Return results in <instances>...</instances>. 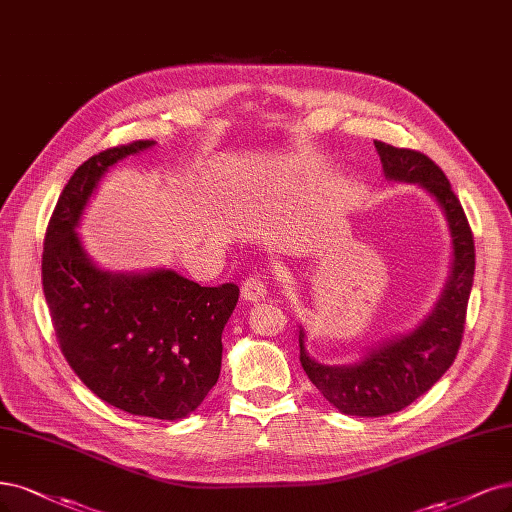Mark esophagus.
I'll return each instance as SVG.
<instances>
[{
    "label": "esophagus",
    "instance_id": "esophagus-1",
    "mask_svg": "<svg viewBox=\"0 0 512 512\" xmlns=\"http://www.w3.org/2000/svg\"><path fill=\"white\" fill-rule=\"evenodd\" d=\"M241 296L243 301L248 303H260L264 301V296H267V284H264V279L260 275H252L243 281Z\"/></svg>",
    "mask_w": 512,
    "mask_h": 512
}]
</instances>
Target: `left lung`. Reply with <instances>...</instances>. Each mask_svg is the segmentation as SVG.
<instances>
[{
	"label": "left lung",
	"mask_w": 512,
	"mask_h": 512,
	"mask_svg": "<svg viewBox=\"0 0 512 512\" xmlns=\"http://www.w3.org/2000/svg\"><path fill=\"white\" fill-rule=\"evenodd\" d=\"M390 180L424 186L445 209L453 237V271L436 309L413 332L368 351L351 366H324L305 351L298 332L301 364L311 383L345 415L381 417L409 407L447 373L460 351L474 277V237L447 175L424 152L375 142Z\"/></svg>",
	"instance_id": "1"
}]
</instances>
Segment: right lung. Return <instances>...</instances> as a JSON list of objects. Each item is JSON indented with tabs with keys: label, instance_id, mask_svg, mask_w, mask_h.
I'll return each instance as SVG.
<instances>
[{
	"label": "right lung",
	"instance_id": "obj_1",
	"mask_svg": "<svg viewBox=\"0 0 512 512\" xmlns=\"http://www.w3.org/2000/svg\"><path fill=\"white\" fill-rule=\"evenodd\" d=\"M152 144L108 148L74 171L46 228L42 286L61 354L88 390L131 415L182 419L218 381L239 286L203 288L175 271L103 273L74 233L108 167Z\"/></svg>",
	"mask_w": 512,
	"mask_h": 512
}]
</instances>
